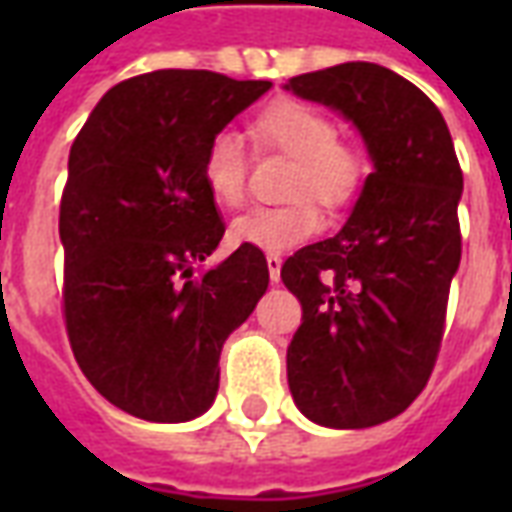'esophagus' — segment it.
Here are the masks:
<instances>
[{
    "label": "esophagus",
    "instance_id": "esophagus-1",
    "mask_svg": "<svg viewBox=\"0 0 512 512\" xmlns=\"http://www.w3.org/2000/svg\"><path fill=\"white\" fill-rule=\"evenodd\" d=\"M266 263H268V277H271V282L277 285L279 279H282V257L268 255Z\"/></svg>",
    "mask_w": 512,
    "mask_h": 512
}]
</instances>
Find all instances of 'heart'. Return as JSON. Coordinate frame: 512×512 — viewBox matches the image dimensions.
Segmentation results:
<instances>
[{
	"label": "heart",
	"mask_w": 512,
	"mask_h": 512,
	"mask_svg": "<svg viewBox=\"0 0 512 512\" xmlns=\"http://www.w3.org/2000/svg\"><path fill=\"white\" fill-rule=\"evenodd\" d=\"M263 145L293 158L288 197L299 200L282 208H252L230 224L235 246H252L266 255H282L310 241L321 230L323 208H343L354 200L365 180V161L354 147L337 142V128L318 106L296 98L268 104L252 123ZM202 183L222 208H238L246 194V158L241 139L230 131L211 136L202 153Z\"/></svg>",
	"instance_id": "heart-1"
}]
</instances>
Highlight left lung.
<instances>
[{"label":"left lung","instance_id":"obj_1","mask_svg":"<svg viewBox=\"0 0 512 512\" xmlns=\"http://www.w3.org/2000/svg\"><path fill=\"white\" fill-rule=\"evenodd\" d=\"M285 90L348 120L373 161L343 230L282 266L304 310L290 395L315 425L373 428L414 403L439 354L461 263V167L436 104L384 65L343 62Z\"/></svg>","mask_w":512,"mask_h":512}]
</instances>
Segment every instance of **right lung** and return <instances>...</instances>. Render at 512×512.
<instances>
[{
    "label": "right lung",
    "mask_w": 512,
    "mask_h": 512,
    "mask_svg": "<svg viewBox=\"0 0 512 512\" xmlns=\"http://www.w3.org/2000/svg\"><path fill=\"white\" fill-rule=\"evenodd\" d=\"M271 82L153 71L98 101L76 136L60 202L65 326L87 381L147 422L202 417L224 340L268 288L263 252L238 246L194 277L224 235L202 183L211 136Z\"/></svg>",
    "instance_id": "1"
}]
</instances>
